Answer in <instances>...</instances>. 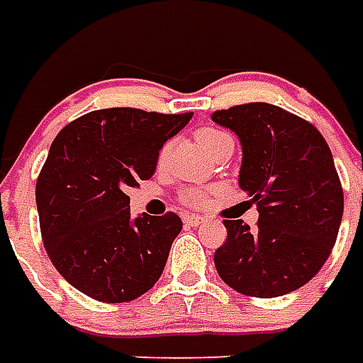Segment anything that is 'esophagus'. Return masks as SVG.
Here are the masks:
<instances>
[{
    "mask_svg": "<svg viewBox=\"0 0 363 363\" xmlns=\"http://www.w3.org/2000/svg\"><path fill=\"white\" fill-rule=\"evenodd\" d=\"M184 223L186 225H192V228H196L200 223H204V218L202 216H196V213H190V216H184Z\"/></svg>",
    "mask_w": 363,
    "mask_h": 363,
    "instance_id": "esophagus-1",
    "label": "esophagus"
}]
</instances>
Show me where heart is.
<instances>
[{
	"instance_id": "b5f03b06",
	"label": "heart",
	"mask_w": 363,
	"mask_h": 363,
	"mask_svg": "<svg viewBox=\"0 0 363 363\" xmlns=\"http://www.w3.org/2000/svg\"><path fill=\"white\" fill-rule=\"evenodd\" d=\"M225 138H231V135L225 134V132H221V130H218V128L206 126V128H200V130L196 132V142L200 143V147H202L206 153H210V151H212L218 143L223 142ZM165 157H167V145L165 147H161V151H159V155H157L159 165L165 161ZM182 200L190 206H202L206 202V194L204 192H200V190H189V192H184V194H182Z\"/></svg>"
}]
</instances>
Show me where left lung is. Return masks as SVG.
I'll list each match as a JSON object with an SVG mask.
<instances>
[{
	"label": "left lung",
	"mask_w": 363,
	"mask_h": 363,
	"mask_svg": "<svg viewBox=\"0 0 363 363\" xmlns=\"http://www.w3.org/2000/svg\"><path fill=\"white\" fill-rule=\"evenodd\" d=\"M212 120L239 135V186L259 210L257 229L223 220L216 270L243 296H286L319 272L336 243L344 194L333 153L317 128L276 104H237Z\"/></svg>",
	"instance_id": "obj_1"
}]
</instances>
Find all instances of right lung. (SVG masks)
Segmentation results:
<instances>
[{
  "label": "right lung",
  "mask_w": 363,
  "mask_h": 363,
  "mask_svg": "<svg viewBox=\"0 0 363 363\" xmlns=\"http://www.w3.org/2000/svg\"><path fill=\"white\" fill-rule=\"evenodd\" d=\"M190 118L103 108L69 122L52 142L36 181L40 231L52 264L82 294L124 303L163 274L181 218H132L126 190L153 177L163 143Z\"/></svg>",
  "instance_id": "add662e5"
}]
</instances>
